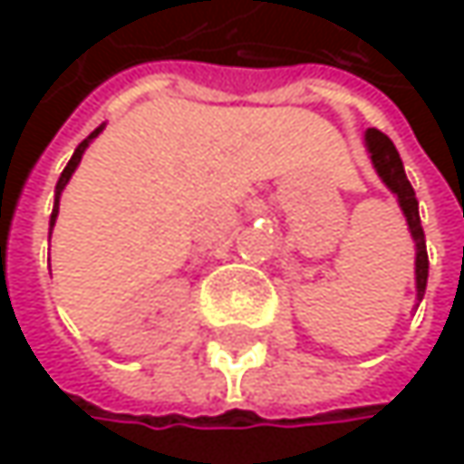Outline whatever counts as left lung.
Instances as JSON below:
<instances>
[{
  "label": "left lung",
  "instance_id": "1",
  "mask_svg": "<svg viewBox=\"0 0 464 464\" xmlns=\"http://www.w3.org/2000/svg\"><path fill=\"white\" fill-rule=\"evenodd\" d=\"M365 141V150H368V158L379 174V179L390 188V193L398 198L401 204V212L406 218V226L409 233L414 238V246H417V260H414V276H417V304L414 309H419L421 298H424V290H427V244H424V231H421V220H419V201L409 177H406V169H403V160H401V152L395 150L392 140L376 129H368L362 134Z\"/></svg>",
  "mask_w": 464,
  "mask_h": 464
}]
</instances>
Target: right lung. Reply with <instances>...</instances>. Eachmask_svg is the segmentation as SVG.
Masks as SVG:
<instances>
[{
    "instance_id": "1",
    "label": "right lung",
    "mask_w": 464,
    "mask_h": 464,
    "mask_svg": "<svg viewBox=\"0 0 464 464\" xmlns=\"http://www.w3.org/2000/svg\"><path fill=\"white\" fill-rule=\"evenodd\" d=\"M104 126L107 123H102L96 131H91L85 140L77 144V150H74V155L69 158V163H66V169L61 171V177H58V182H55V193H53V212H50V228H47V241H50V233L55 228V220H58V201H61V193H63V188L69 185V179H72V174L77 171V166H80V160H82V155H85V150L91 147V141L96 140L102 131H104Z\"/></svg>"
}]
</instances>
